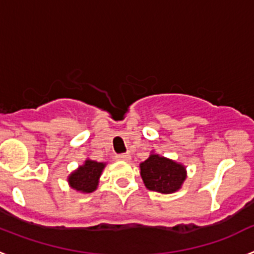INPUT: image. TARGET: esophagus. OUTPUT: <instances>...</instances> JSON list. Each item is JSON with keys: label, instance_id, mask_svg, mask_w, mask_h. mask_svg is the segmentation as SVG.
Masks as SVG:
<instances>
[{"label": "esophagus", "instance_id": "34e87169", "mask_svg": "<svg viewBox=\"0 0 254 254\" xmlns=\"http://www.w3.org/2000/svg\"><path fill=\"white\" fill-rule=\"evenodd\" d=\"M117 160H123V161H129L131 160V155L128 152H126V154H120L116 156Z\"/></svg>", "mask_w": 254, "mask_h": 254}]
</instances>
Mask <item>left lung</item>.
Instances as JSON below:
<instances>
[{
  "mask_svg": "<svg viewBox=\"0 0 254 254\" xmlns=\"http://www.w3.org/2000/svg\"><path fill=\"white\" fill-rule=\"evenodd\" d=\"M140 174L147 190L170 194L181 190L187 178V169L182 163L152 151L140 164Z\"/></svg>",
  "mask_w": 254,
  "mask_h": 254,
  "instance_id": "8db88e82",
  "label": "left lung"
}]
</instances>
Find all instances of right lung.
<instances>
[{
  "label": "right lung",
  "mask_w": 254,
  "mask_h": 254,
  "mask_svg": "<svg viewBox=\"0 0 254 254\" xmlns=\"http://www.w3.org/2000/svg\"><path fill=\"white\" fill-rule=\"evenodd\" d=\"M107 164L86 159L67 178L69 187L80 193H91L99 186V179Z\"/></svg>",
  "instance_id": "1"
}]
</instances>
